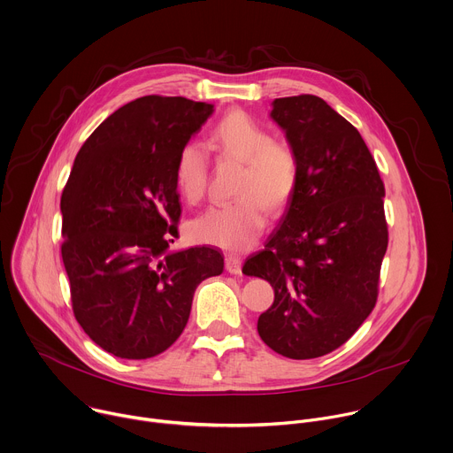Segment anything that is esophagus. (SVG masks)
<instances>
[{"label":"esophagus","instance_id":"esophagus-1","mask_svg":"<svg viewBox=\"0 0 453 453\" xmlns=\"http://www.w3.org/2000/svg\"><path fill=\"white\" fill-rule=\"evenodd\" d=\"M226 270L233 275H240L242 273V257H238L234 254H226Z\"/></svg>","mask_w":453,"mask_h":453}]
</instances>
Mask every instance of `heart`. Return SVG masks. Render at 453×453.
<instances>
[{
	"instance_id": "obj_1",
	"label": "heart",
	"mask_w": 453,
	"mask_h": 453,
	"mask_svg": "<svg viewBox=\"0 0 453 453\" xmlns=\"http://www.w3.org/2000/svg\"><path fill=\"white\" fill-rule=\"evenodd\" d=\"M210 144L226 157L243 162L234 203L217 204L190 224L196 240L227 250H245L266 224V208L280 211L298 185V158L289 144L275 141L270 132L245 111L222 116L210 132ZM208 181V157L201 144L187 142L174 162V183L181 197L196 204Z\"/></svg>"
}]
</instances>
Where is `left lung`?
I'll return each mask as SVG.
<instances>
[{
  "label": "left lung",
  "instance_id": "left-lung-1",
  "mask_svg": "<svg viewBox=\"0 0 453 453\" xmlns=\"http://www.w3.org/2000/svg\"><path fill=\"white\" fill-rule=\"evenodd\" d=\"M272 105L298 158V185L242 272L275 291L257 319L265 344L309 360L341 348L376 305L388 247L385 185L360 132L323 98L298 95Z\"/></svg>",
  "mask_w": 453,
  "mask_h": 453
}]
</instances>
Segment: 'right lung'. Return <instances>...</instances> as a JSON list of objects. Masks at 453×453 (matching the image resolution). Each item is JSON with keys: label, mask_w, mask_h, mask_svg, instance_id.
<instances>
[{"label": "right lung", "mask_w": 453, "mask_h": 453, "mask_svg": "<svg viewBox=\"0 0 453 453\" xmlns=\"http://www.w3.org/2000/svg\"><path fill=\"white\" fill-rule=\"evenodd\" d=\"M213 105L183 96L135 98L79 150L61 194V257L72 309L104 351L144 360L183 332L196 288L224 272L213 247L169 250L181 215L180 148Z\"/></svg>", "instance_id": "right-lung-1"}]
</instances>
